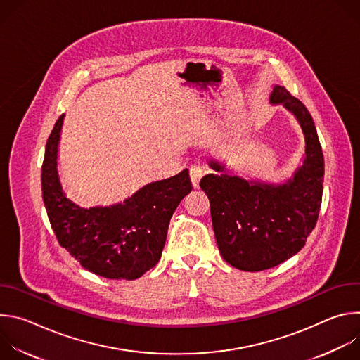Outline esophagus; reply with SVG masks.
<instances>
[{
  "mask_svg": "<svg viewBox=\"0 0 360 360\" xmlns=\"http://www.w3.org/2000/svg\"><path fill=\"white\" fill-rule=\"evenodd\" d=\"M189 175H191L192 185H193L195 188H198L200 178L205 175V168H203L202 165H199V164H195V165H192V167L189 168Z\"/></svg>",
  "mask_w": 360,
  "mask_h": 360,
  "instance_id": "1",
  "label": "esophagus"
}]
</instances>
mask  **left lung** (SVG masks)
Instances as JSON below:
<instances>
[{
  "mask_svg": "<svg viewBox=\"0 0 360 360\" xmlns=\"http://www.w3.org/2000/svg\"><path fill=\"white\" fill-rule=\"evenodd\" d=\"M272 104H282L297 120L304 136L302 167L282 185L246 181L210 161L221 175H205L212 226L222 258L236 269L259 272L297 253L314 231L322 203L325 162L314 120L285 86L275 85Z\"/></svg>",
  "mask_w": 360,
  "mask_h": 360,
  "instance_id": "1",
  "label": "left lung"
}]
</instances>
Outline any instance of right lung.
I'll list each match as a JSON object with an SVG mask.
<instances>
[{
    "label": "right lung",
    "mask_w": 360,
    "mask_h": 360,
    "mask_svg": "<svg viewBox=\"0 0 360 360\" xmlns=\"http://www.w3.org/2000/svg\"><path fill=\"white\" fill-rule=\"evenodd\" d=\"M64 115L51 132L41 168L48 219L63 248L79 265L107 279L132 281L161 259L172 214L192 191L189 171L150 182L110 207L81 208L63 191L57 160Z\"/></svg>",
    "instance_id": "add662e5"
}]
</instances>
